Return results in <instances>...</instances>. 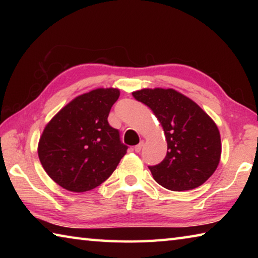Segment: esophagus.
I'll return each mask as SVG.
<instances>
[{
	"label": "esophagus",
	"mask_w": 258,
	"mask_h": 258,
	"mask_svg": "<svg viewBox=\"0 0 258 258\" xmlns=\"http://www.w3.org/2000/svg\"><path fill=\"white\" fill-rule=\"evenodd\" d=\"M142 147H143V141H141V142L139 143V145H137V146L134 147V150H135V152H140V151H141Z\"/></svg>",
	"instance_id": "esophagus-1"
}]
</instances>
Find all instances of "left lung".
I'll return each instance as SVG.
<instances>
[{"instance_id": "8db88e82", "label": "left lung", "mask_w": 258, "mask_h": 258, "mask_svg": "<svg viewBox=\"0 0 258 258\" xmlns=\"http://www.w3.org/2000/svg\"><path fill=\"white\" fill-rule=\"evenodd\" d=\"M132 94L154 111L167 141L164 160L149 166L155 181L172 191L192 190L206 182L217 168L222 149L211 117L172 89H145Z\"/></svg>"}]
</instances>
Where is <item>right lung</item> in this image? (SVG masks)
I'll return each instance as SVG.
<instances>
[{
    "mask_svg": "<svg viewBox=\"0 0 258 258\" xmlns=\"http://www.w3.org/2000/svg\"><path fill=\"white\" fill-rule=\"evenodd\" d=\"M118 98L116 89L93 90L74 99L46 125L38 157L56 184L73 192L90 191L115 171L128 148L108 123Z\"/></svg>",
    "mask_w": 258,
    "mask_h": 258,
    "instance_id": "right-lung-1",
    "label": "right lung"
}]
</instances>
